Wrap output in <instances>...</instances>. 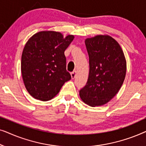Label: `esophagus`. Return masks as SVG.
Returning <instances> with one entry per match:
<instances>
[{"label":"esophagus","instance_id":"obj_1","mask_svg":"<svg viewBox=\"0 0 146 146\" xmlns=\"http://www.w3.org/2000/svg\"><path fill=\"white\" fill-rule=\"evenodd\" d=\"M76 74H77L76 71H73L71 73V77H72V79L76 77Z\"/></svg>","mask_w":146,"mask_h":146}]
</instances>
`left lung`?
<instances>
[{
    "label": "left lung",
    "instance_id": "8db88e82",
    "mask_svg": "<svg viewBox=\"0 0 146 146\" xmlns=\"http://www.w3.org/2000/svg\"><path fill=\"white\" fill-rule=\"evenodd\" d=\"M89 56V76L80 97L92 107L111 100L123 84L126 60L120 45L109 35H97L85 40Z\"/></svg>",
    "mask_w": 146,
    "mask_h": 146
}]
</instances>
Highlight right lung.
<instances>
[{"mask_svg":"<svg viewBox=\"0 0 146 146\" xmlns=\"http://www.w3.org/2000/svg\"><path fill=\"white\" fill-rule=\"evenodd\" d=\"M74 38L59 32L40 31L30 38L24 47L21 72L28 92L45 102L57 95L71 79L66 71L65 50Z\"/></svg>","mask_w":146,"mask_h":146,"instance_id":"obj_1","label":"right lung"}]
</instances>
